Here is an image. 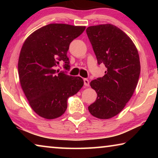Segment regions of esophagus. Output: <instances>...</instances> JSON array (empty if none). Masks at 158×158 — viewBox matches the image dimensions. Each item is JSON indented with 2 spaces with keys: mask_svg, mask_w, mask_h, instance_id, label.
<instances>
[{
  "mask_svg": "<svg viewBox=\"0 0 158 158\" xmlns=\"http://www.w3.org/2000/svg\"><path fill=\"white\" fill-rule=\"evenodd\" d=\"M84 84L85 85V86H89V81L87 79H84Z\"/></svg>",
  "mask_w": 158,
  "mask_h": 158,
  "instance_id": "esophagus-1",
  "label": "esophagus"
}]
</instances>
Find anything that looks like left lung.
I'll list each match as a JSON object with an SVG mask.
<instances>
[{"instance_id": "left-lung-1", "label": "left lung", "mask_w": 158, "mask_h": 158, "mask_svg": "<svg viewBox=\"0 0 158 158\" xmlns=\"http://www.w3.org/2000/svg\"><path fill=\"white\" fill-rule=\"evenodd\" d=\"M86 33L98 63L106 68L105 75L90 82L97 98L89 111L98 118H111L123 109L135 92L141 71L139 56L132 40L114 25L89 26Z\"/></svg>"}]
</instances>
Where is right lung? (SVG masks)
Returning <instances> with one entry per match:
<instances>
[{"instance_id":"obj_1","label":"right lung","mask_w":158,"mask_h":158,"mask_svg":"<svg viewBox=\"0 0 158 158\" xmlns=\"http://www.w3.org/2000/svg\"><path fill=\"white\" fill-rule=\"evenodd\" d=\"M85 26L51 23L29 35L21 47L18 61L21 86L35 113L54 119L65 113L68 99L81 89L80 77L67 75L56 68L60 61L69 69L67 56L69 44L84 31Z\"/></svg>"}]
</instances>
